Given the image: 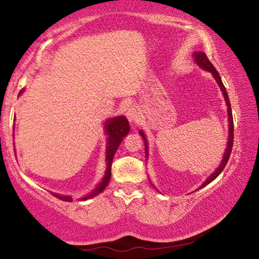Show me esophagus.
Masks as SVG:
<instances>
[{
	"label": "esophagus",
	"instance_id": "esophagus-1",
	"mask_svg": "<svg viewBox=\"0 0 259 259\" xmlns=\"http://www.w3.org/2000/svg\"><path fill=\"white\" fill-rule=\"evenodd\" d=\"M126 116L131 123H139V119H140L139 112H138L134 107H131L127 109Z\"/></svg>",
	"mask_w": 259,
	"mask_h": 259
}]
</instances>
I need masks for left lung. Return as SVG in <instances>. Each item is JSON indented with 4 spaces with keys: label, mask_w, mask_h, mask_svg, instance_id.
I'll use <instances>...</instances> for the list:
<instances>
[{
    "label": "left lung",
    "mask_w": 259,
    "mask_h": 259,
    "mask_svg": "<svg viewBox=\"0 0 259 259\" xmlns=\"http://www.w3.org/2000/svg\"><path fill=\"white\" fill-rule=\"evenodd\" d=\"M194 60H196L197 65H199L201 68L205 69V70H208V72L212 73V75H213V77L215 79V81H217V83L219 84V87H221V90L223 92V94H224V98H225V102L226 105H228V115H229V130H230V134H229V141H228V148H226L225 151V154L224 157H223V160L221 162V165H219V167L215 169V171L212 173V175L208 177V178L206 179V182H205L203 185H201V187L206 186L207 184H210L212 180H214L217 177L221 175V172L223 171V169L225 168L226 166V162H228L229 158H230V154H231V151H232V146H233V118H232V111H231V104H230V100H229V95H228V92H226L224 84H223L222 82V79L221 76H219V74L217 72V69L214 68L213 65L210 62V60L207 59V56L205 53L203 52H194ZM141 134V137L144 138L145 140V151H146L147 153V144H146V138H145L144 133L139 132Z\"/></svg>",
    "instance_id": "obj_1"
}]
</instances>
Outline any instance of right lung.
Instances as JSON below:
<instances>
[{
	"label": "right lung",
	"mask_w": 259,
	"mask_h": 259,
	"mask_svg": "<svg viewBox=\"0 0 259 259\" xmlns=\"http://www.w3.org/2000/svg\"><path fill=\"white\" fill-rule=\"evenodd\" d=\"M106 134H107V150H106V161H107V169H106L105 177L102 179V182L99 184V185L95 187V190L92 191L90 194H87L86 197L83 198V200L90 199V198H93L98 196L99 193L102 192L105 190V187L107 186V184L111 179V166H112V160L113 157H114L116 150H118L119 145L121 144L127 134L130 132V122L125 116H118V118L109 119L108 121H106ZM54 196L58 198V199H61L63 201H72V198L68 196H60V194H55Z\"/></svg>",
	"instance_id": "add662e5"
}]
</instances>
